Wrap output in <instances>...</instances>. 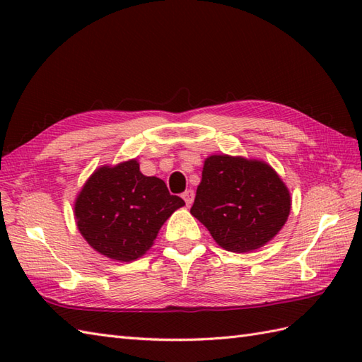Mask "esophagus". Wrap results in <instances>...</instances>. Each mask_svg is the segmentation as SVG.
Instances as JSON below:
<instances>
[{"label": "esophagus", "instance_id": "1", "mask_svg": "<svg viewBox=\"0 0 362 362\" xmlns=\"http://www.w3.org/2000/svg\"><path fill=\"white\" fill-rule=\"evenodd\" d=\"M182 197H183V201H185L187 206H189L191 204H193V201H194V191L193 189H187L185 193L182 194Z\"/></svg>", "mask_w": 362, "mask_h": 362}]
</instances>
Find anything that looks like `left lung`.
Here are the masks:
<instances>
[{
	"instance_id": "left-lung-1",
	"label": "left lung",
	"mask_w": 362,
	"mask_h": 362,
	"mask_svg": "<svg viewBox=\"0 0 362 362\" xmlns=\"http://www.w3.org/2000/svg\"><path fill=\"white\" fill-rule=\"evenodd\" d=\"M291 202L286 183L264 160L213 153L204 161L191 214L222 249L247 253L274 240Z\"/></svg>"
}]
</instances>
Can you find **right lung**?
<instances>
[{"label":"right lung","instance_id":"right-lung-1","mask_svg":"<svg viewBox=\"0 0 362 362\" xmlns=\"http://www.w3.org/2000/svg\"><path fill=\"white\" fill-rule=\"evenodd\" d=\"M185 205L165 182L144 175L136 158L103 165L74 199V221L88 245L105 258L130 263L148 252L169 216Z\"/></svg>","mask_w":362,"mask_h":362}]
</instances>
